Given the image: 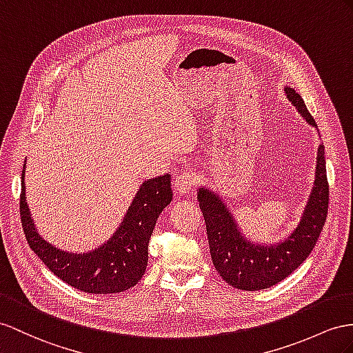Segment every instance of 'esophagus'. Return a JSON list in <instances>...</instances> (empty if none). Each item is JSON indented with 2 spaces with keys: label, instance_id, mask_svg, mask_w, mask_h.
<instances>
[{
  "label": "esophagus",
  "instance_id": "1",
  "mask_svg": "<svg viewBox=\"0 0 353 353\" xmlns=\"http://www.w3.org/2000/svg\"><path fill=\"white\" fill-rule=\"evenodd\" d=\"M195 183H196V174L192 173V171H183V173L176 179L174 189L180 195H188L194 189Z\"/></svg>",
  "mask_w": 353,
  "mask_h": 353
}]
</instances>
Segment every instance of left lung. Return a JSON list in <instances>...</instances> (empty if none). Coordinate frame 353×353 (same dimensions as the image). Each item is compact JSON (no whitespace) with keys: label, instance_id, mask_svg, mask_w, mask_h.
<instances>
[{"label":"left lung","instance_id":"left-lung-1","mask_svg":"<svg viewBox=\"0 0 353 353\" xmlns=\"http://www.w3.org/2000/svg\"><path fill=\"white\" fill-rule=\"evenodd\" d=\"M285 94L303 119L318 128L301 95L291 86L285 88ZM328 198L323 144L318 148L314 182L300 223L285 240L274 245H258L248 240L221 195L210 188H198L196 200L204 216L216 271L228 285L243 291H259L282 282L313 250L327 221Z\"/></svg>","mask_w":353,"mask_h":353}]
</instances>
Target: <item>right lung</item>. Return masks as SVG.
Returning <instances> with one entry per match:
<instances>
[{
    "label": "right lung",
    "instance_id": "right-lung-1",
    "mask_svg": "<svg viewBox=\"0 0 353 353\" xmlns=\"http://www.w3.org/2000/svg\"><path fill=\"white\" fill-rule=\"evenodd\" d=\"M25 189L23 164L19 209L30 248L62 282L88 294H116L137 285L148 267V246L158 216L173 200L170 174L144 180L113 236L86 254H71L37 232Z\"/></svg>",
    "mask_w": 353,
    "mask_h": 353
}]
</instances>
